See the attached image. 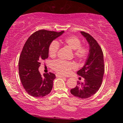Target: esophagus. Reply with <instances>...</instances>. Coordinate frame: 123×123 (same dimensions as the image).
I'll return each instance as SVG.
<instances>
[{
	"label": "esophagus",
	"instance_id": "esophagus-1",
	"mask_svg": "<svg viewBox=\"0 0 123 123\" xmlns=\"http://www.w3.org/2000/svg\"><path fill=\"white\" fill-rule=\"evenodd\" d=\"M56 76L58 77H65L63 76H62V75H60V74H56Z\"/></svg>",
	"mask_w": 123,
	"mask_h": 123
}]
</instances>
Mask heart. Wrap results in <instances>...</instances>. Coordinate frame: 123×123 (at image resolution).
<instances>
[{"label": "heart", "mask_w": 123, "mask_h": 123, "mask_svg": "<svg viewBox=\"0 0 123 123\" xmlns=\"http://www.w3.org/2000/svg\"><path fill=\"white\" fill-rule=\"evenodd\" d=\"M63 43L68 46L72 50H73L74 57L80 60H85L88 57L90 50L89 48L85 45H81V40L75 36H70L65 38ZM60 46L57 41L54 40L50 43L49 47V54L51 57H55L57 55ZM52 68L57 73L62 75L69 74L76 68V65L72 62L58 60L53 62Z\"/></svg>", "instance_id": "1"}]
</instances>
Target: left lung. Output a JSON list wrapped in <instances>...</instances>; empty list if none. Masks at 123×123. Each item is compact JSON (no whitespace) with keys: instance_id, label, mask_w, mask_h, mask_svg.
<instances>
[{"instance_id":"obj_1","label":"left lung","mask_w":123,"mask_h":123,"mask_svg":"<svg viewBox=\"0 0 123 123\" xmlns=\"http://www.w3.org/2000/svg\"><path fill=\"white\" fill-rule=\"evenodd\" d=\"M90 46V53L84 66L77 71L78 75L84 78V83L70 90L71 94L80 98L86 99L95 94L102 83L105 72L104 54L102 49L94 38L85 32H80Z\"/></svg>"}]
</instances>
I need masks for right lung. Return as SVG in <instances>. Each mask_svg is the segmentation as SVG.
Here are the masks:
<instances>
[{"mask_svg":"<svg viewBox=\"0 0 123 123\" xmlns=\"http://www.w3.org/2000/svg\"><path fill=\"white\" fill-rule=\"evenodd\" d=\"M64 32L42 29L33 33L25 42L18 62V69L25 91L32 97H43L51 92L55 75L53 73L41 75L40 61L49 57L50 43Z\"/></svg>","mask_w":123,"mask_h":123,"instance_id":"right-lung-1","label":"right lung"}]
</instances>
